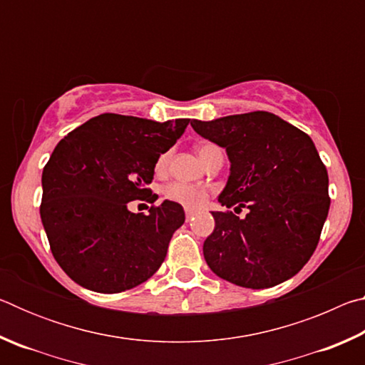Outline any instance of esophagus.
<instances>
[{
    "instance_id": "1",
    "label": "esophagus",
    "mask_w": 365,
    "mask_h": 365,
    "mask_svg": "<svg viewBox=\"0 0 365 365\" xmlns=\"http://www.w3.org/2000/svg\"><path fill=\"white\" fill-rule=\"evenodd\" d=\"M196 212V209H191V207H185V214H187V220H190L191 217H193Z\"/></svg>"
}]
</instances>
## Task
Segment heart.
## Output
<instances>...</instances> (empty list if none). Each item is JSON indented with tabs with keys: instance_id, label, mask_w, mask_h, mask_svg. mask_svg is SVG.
Wrapping results in <instances>:
<instances>
[{
	"instance_id": "b5f03b06",
	"label": "heart",
	"mask_w": 365,
	"mask_h": 365,
	"mask_svg": "<svg viewBox=\"0 0 365 365\" xmlns=\"http://www.w3.org/2000/svg\"><path fill=\"white\" fill-rule=\"evenodd\" d=\"M215 150H219V148L214 145H201V146H197L196 151L202 163H206L207 158L211 156V153ZM168 164H169V153H164L158 158L154 169H156V172H164L165 168H168ZM163 195L165 200L177 202V205H182L187 207H197L207 200L209 193L205 187H200V185L172 182V183L165 185V187L163 188Z\"/></svg>"
}]
</instances>
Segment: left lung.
Returning <instances> with one entry per match:
<instances>
[{
  "instance_id": "8db88e82",
  "label": "left lung",
  "mask_w": 365,
  "mask_h": 365,
  "mask_svg": "<svg viewBox=\"0 0 365 365\" xmlns=\"http://www.w3.org/2000/svg\"><path fill=\"white\" fill-rule=\"evenodd\" d=\"M191 127L230 159L220 205L250 211L245 219L212 212L215 228L202 245L207 265L252 289L292 279L316 251L330 207L329 174L311 137L265 110L193 119Z\"/></svg>"
}]
</instances>
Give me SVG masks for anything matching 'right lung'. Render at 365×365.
Returning a JSON list of instances; mask_svg holds the SVG:
<instances>
[{
  "instance_id": "obj_1",
  "label": "right lung",
  "mask_w": 365,
  "mask_h": 365,
  "mask_svg": "<svg viewBox=\"0 0 365 365\" xmlns=\"http://www.w3.org/2000/svg\"><path fill=\"white\" fill-rule=\"evenodd\" d=\"M190 119L154 122L101 114L67 133L43 169L40 215L51 252L71 279L98 293H120L153 277L185 222L165 200L145 215L128 202H154L148 188L160 154Z\"/></svg>"
}]
</instances>
